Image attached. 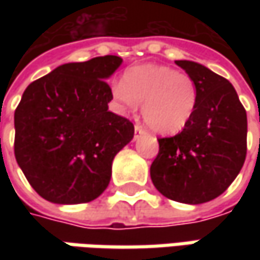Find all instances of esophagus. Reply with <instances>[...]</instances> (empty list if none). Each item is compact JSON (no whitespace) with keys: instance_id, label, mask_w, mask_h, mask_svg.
I'll list each match as a JSON object with an SVG mask.
<instances>
[{"instance_id":"1","label":"esophagus","mask_w":260,"mask_h":260,"mask_svg":"<svg viewBox=\"0 0 260 260\" xmlns=\"http://www.w3.org/2000/svg\"><path fill=\"white\" fill-rule=\"evenodd\" d=\"M145 133V130H143V127L139 124L135 125V137H139L140 135H143Z\"/></svg>"}]
</instances>
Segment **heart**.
Returning a JSON list of instances; mask_svg holds the SVG:
<instances>
[{"instance_id":"obj_1","label":"heart","mask_w":260,"mask_h":260,"mask_svg":"<svg viewBox=\"0 0 260 260\" xmlns=\"http://www.w3.org/2000/svg\"><path fill=\"white\" fill-rule=\"evenodd\" d=\"M118 113L132 114L142 105L145 123L159 135H175L191 121L198 104V86L192 76L162 65L127 69L123 82L111 88Z\"/></svg>"}]
</instances>
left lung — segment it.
I'll list each match as a JSON object with an SVG mask.
<instances>
[{
  "label": "left lung",
  "instance_id": "8db88e82",
  "mask_svg": "<svg viewBox=\"0 0 260 260\" xmlns=\"http://www.w3.org/2000/svg\"><path fill=\"white\" fill-rule=\"evenodd\" d=\"M198 86V104L181 133L157 139L150 166L156 189L184 204H203L221 195L246 159L247 117L233 85L208 68L175 60Z\"/></svg>",
  "mask_w": 260,
  "mask_h": 260
}]
</instances>
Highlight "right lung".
<instances>
[{
    "mask_svg": "<svg viewBox=\"0 0 260 260\" xmlns=\"http://www.w3.org/2000/svg\"><path fill=\"white\" fill-rule=\"evenodd\" d=\"M121 62L107 55L65 63L25 88L14 113V155L42 198L89 203L110 184L114 156L135 135L130 120L108 111L105 79Z\"/></svg>",
    "mask_w": 260,
    "mask_h": 260,
    "instance_id": "add662e5",
    "label": "right lung"
}]
</instances>
